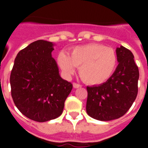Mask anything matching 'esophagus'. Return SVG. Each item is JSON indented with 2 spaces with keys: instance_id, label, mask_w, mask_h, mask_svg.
I'll use <instances>...</instances> for the list:
<instances>
[{
  "instance_id": "esophagus-1",
  "label": "esophagus",
  "mask_w": 148,
  "mask_h": 148,
  "mask_svg": "<svg viewBox=\"0 0 148 148\" xmlns=\"http://www.w3.org/2000/svg\"><path fill=\"white\" fill-rule=\"evenodd\" d=\"M73 86H74V88H80V87H82V85H80V84L78 83H76V82H74V83H73Z\"/></svg>"
}]
</instances>
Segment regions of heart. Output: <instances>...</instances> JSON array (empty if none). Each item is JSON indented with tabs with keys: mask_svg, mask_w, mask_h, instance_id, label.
I'll use <instances>...</instances> for the list:
<instances>
[{
	"mask_svg": "<svg viewBox=\"0 0 148 148\" xmlns=\"http://www.w3.org/2000/svg\"><path fill=\"white\" fill-rule=\"evenodd\" d=\"M58 65L67 75L79 68L82 79L86 83L97 85L105 82L114 73L117 56L113 49L98 43L79 46L72 50L69 56L65 52L58 55Z\"/></svg>",
	"mask_w": 148,
	"mask_h": 148,
	"instance_id": "b5f03b06",
	"label": "heart"
}]
</instances>
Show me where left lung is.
Returning <instances> with one entry per match:
<instances>
[{
	"label": "left lung",
	"mask_w": 148,
	"mask_h": 148,
	"mask_svg": "<svg viewBox=\"0 0 148 148\" xmlns=\"http://www.w3.org/2000/svg\"><path fill=\"white\" fill-rule=\"evenodd\" d=\"M119 62L111 77L97 86H87V114L109 121L123 116L132 106L138 93L139 69L133 54L123 46L116 48Z\"/></svg>",
	"instance_id": "obj_1"
}]
</instances>
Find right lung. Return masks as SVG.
Here are the masks:
<instances>
[{
    "instance_id": "1",
    "label": "right lung",
    "mask_w": 148,
    "mask_h": 148,
    "mask_svg": "<svg viewBox=\"0 0 148 148\" xmlns=\"http://www.w3.org/2000/svg\"><path fill=\"white\" fill-rule=\"evenodd\" d=\"M53 43L37 40L21 50L10 74L15 106L25 116L46 122L62 113L73 85L63 80L51 56Z\"/></svg>"
}]
</instances>
